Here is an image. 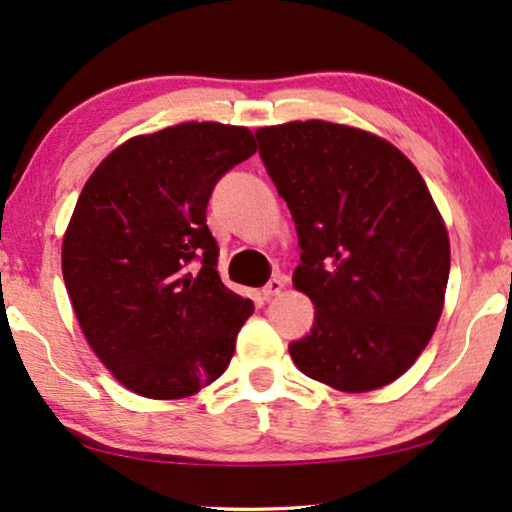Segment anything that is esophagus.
<instances>
[{
  "instance_id": "esophagus-1",
  "label": "esophagus",
  "mask_w": 512,
  "mask_h": 512,
  "mask_svg": "<svg viewBox=\"0 0 512 512\" xmlns=\"http://www.w3.org/2000/svg\"><path fill=\"white\" fill-rule=\"evenodd\" d=\"M285 287H287V277H280V275H277V277H273V280L268 282L266 287L261 289V292H263V296H266V299H270V296H277V294H280L282 289H285Z\"/></svg>"
}]
</instances>
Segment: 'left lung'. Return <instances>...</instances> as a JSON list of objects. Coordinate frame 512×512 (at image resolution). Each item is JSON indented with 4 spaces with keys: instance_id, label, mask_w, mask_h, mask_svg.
Returning <instances> with one entry per match:
<instances>
[{
    "instance_id": "8db88e82",
    "label": "left lung",
    "mask_w": 512,
    "mask_h": 512,
    "mask_svg": "<svg viewBox=\"0 0 512 512\" xmlns=\"http://www.w3.org/2000/svg\"><path fill=\"white\" fill-rule=\"evenodd\" d=\"M256 140L299 235L292 282L315 306L292 361L339 391L394 382L432 339L451 270L425 180L394 144L349 125L294 121Z\"/></svg>"
}]
</instances>
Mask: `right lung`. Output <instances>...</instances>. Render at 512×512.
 Masks as SVG:
<instances>
[{
  "instance_id": "1",
  "label": "right lung",
  "mask_w": 512,
  "mask_h": 512,
  "mask_svg": "<svg viewBox=\"0 0 512 512\" xmlns=\"http://www.w3.org/2000/svg\"><path fill=\"white\" fill-rule=\"evenodd\" d=\"M254 151L246 128L182 123L121 144L82 187L63 282L87 344L135 394L185 399L230 365L254 304L220 280L206 206Z\"/></svg>"
}]
</instances>
